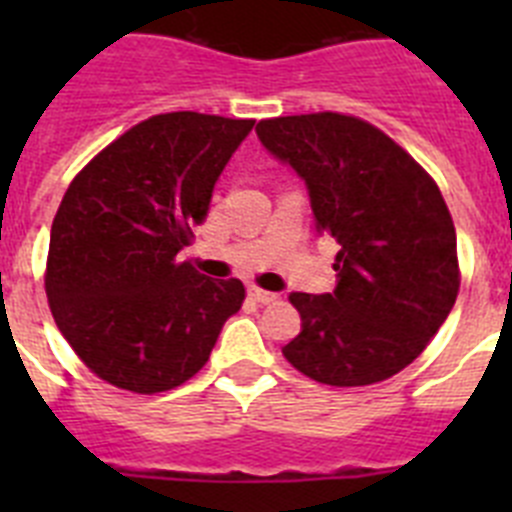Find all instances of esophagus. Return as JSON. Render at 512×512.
Returning <instances> with one entry per match:
<instances>
[{"instance_id": "obj_1", "label": "esophagus", "mask_w": 512, "mask_h": 512, "mask_svg": "<svg viewBox=\"0 0 512 512\" xmlns=\"http://www.w3.org/2000/svg\"><path fill=\"white\" fill-rule=\"evenodd\" d=\"M248 295H251V300L261 302V305H271V302L279 300V295H274V292H266V289H261V287H248Z\"/></svg>"}]
</instances>
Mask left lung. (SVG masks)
Instances as JSON below:
<instances>
[{
  "label": "left lung",
  "instance_id": "1",
  "mask_svg": "<svg viewBox=\"0 0 512 512\" xmlns=\"http://www.w3.org/2000/svg\"><path fill=\"white\" fill-rule=\"evenodd\" d=\"M256 133L305 179L318 228L341 246L330 295H289L302 330L284 359L330 387L390 379L423 354L459 295L456 230L441 189L361 117H271Z\"/></svg>",
  "mask_w": 512,
  "mask_h": 512
}]
</instances>
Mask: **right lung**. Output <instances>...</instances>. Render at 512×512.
<instances>
[{"label": "right lung", "instance_id": "obj_1", "mask_svg": "<svg viewBox=\"0 0 512 512\" xmlns=\"http://www.w3.org/2000/svg\"><path fill=\"white\" fill-rule=\"evenodd\" d=\"M256 120L164 112L112 140L69 184L51 228L45 295L74 354L112 387L174 390L241 310V279H207L179 251Z\"/></svg>", "mask_w": 512, "mask_h": 512}]
</instances>
